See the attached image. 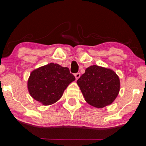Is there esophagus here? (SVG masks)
Wrapping results in <instances>:
<instances>
[{
  "label": "esophagus",
  "instance_id": "34e87169",
  "mask_svg": "<svg viewBox=\"0 0 146 146\" xmlns=\"http://www.w3.org/2000/svg\"><path fill=\"white\" fill-rule=\"evenodd\" d=\"M75 78H76V80H78V79L80 78V73H75Z\"/></svg>",
  "mask_w": 146,
  "mask_h": 146
}]
</instances>
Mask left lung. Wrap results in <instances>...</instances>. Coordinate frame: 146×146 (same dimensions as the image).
Segmentation results:
<instances>
[{"label":"left lung","mask_w":146,"mask_h":146,"mask_svg":"<svg viewBox=\"0 0 146 146\" xmlns=\"http://www.w3.org/2000/svg\"><path fill=\"white\" fill-rule=\"evenodd\" d=\"M76 83L86 102L98 108L111 104L120 88L119 77L114 71L97 65L86 68Z\"/></svg>","instance_id":"8db88e82"}]
</instances>
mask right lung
Returning <instances> with one entry per match:
<instances>
[{
  "label": "right lung",
  "mask_w": 146,
  "mask_h": 146,
  "mask_svg": "<svg viewBox=\"0 0 146 146\" xmlns=\"http://www.w3.org/2000/svg\"><path fill=\"white\" fill-rule=\"evenodd\" d=\"M75 80L68 68L50 63L32 71L28 80V89L35 100L43 106H49L60 99L64 90Z\"/></svg>",
  "instance_id": "1"
}]
</instances>
